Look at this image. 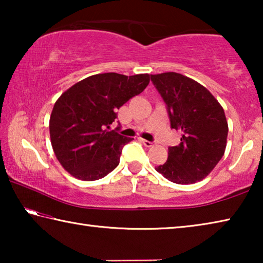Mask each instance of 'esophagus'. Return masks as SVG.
Masks as SVG:
<instances>
[{
    "mask_svg": "<svg viewBox=\"0 0 263 263\" xmlns=\"http://www.w3.org/2000/svg\"><path fill=\"white\" fill-rule=\"evenodd\" d=\"M140 141L146 146V147H151V146H153V142H152V141H148V140H146V139H142V138H140Z\"/></svg>",
    "mask_w": 263,
    "mask_h": 263,
    "instance_id": "esophagus-1",
    "label": "esophagus"
}]
</instances>
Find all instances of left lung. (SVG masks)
<instances>
[{
    "instance_id": "left-lung-1",
    "label": "left lung",
    "mask_w": 263,
    "mask_h": 263,
    "mask_svg": "<svg viewBox=\"0 0 263 263\" xmlns=\"http://www.w3.org/2000/svg\"><path fill=\"white\" fill-rule=\"evenodd\" d=\"M167 105L172 128L182 132L181 142L168 148V159L155 171L177 184L206 177L225 153L229 125L215 96L184 75L168 72L151 75Z\"/></svg>"
}]
</instances>
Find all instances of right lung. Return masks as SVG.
I'll list each match as a JSON object with an SVG mask.
<instances>
[{
	"label": "right lung",
	"mask_w": 263,
	"mask_h": 263,
	"mask_svg": "<svg viewBox=\"0 0 263 263\" xmlns=\"http://www.w3.org/2000/svg\"><path fill=\"white\" fill-rule=\"evenodd\" d=\"M148 83V74H96L75 83L57 100L50 117L51 144L70 175L95 181L118 166L122 148L133 138L109 131L110 124L117 118V109Z\"/></svg>",
	"instance_id": "add662e5"
}]
</instances>
